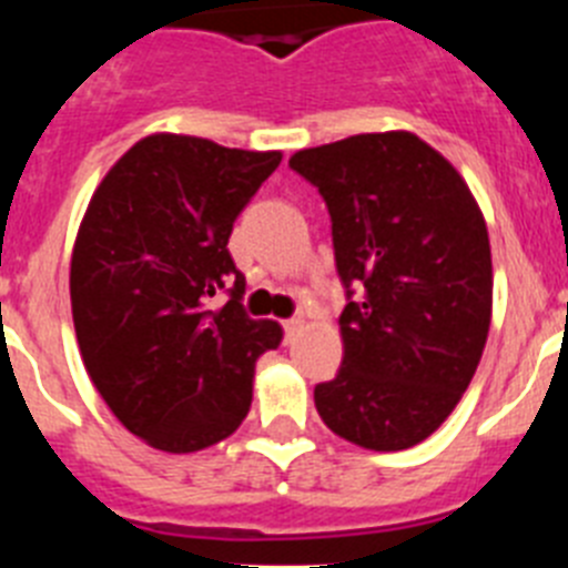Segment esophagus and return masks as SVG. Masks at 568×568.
<instances>
[{
	"label": "esophagus",
	"instance_id": "obj_1",
	"mask_svg": "<svg viewBox=\"0 0 568 568\" xmlns=\"http://www.w3.org/2000/svg\"><path fill=\"white\" fill-rule=\"evenodd\" d=\"M301 324H304V321H301L298 315H295V318H287V321H284V333H287V338H293V335L298 333Z\"/></svg>",
	"mask_w": 568,
	"mask_h": 568
}]
</instances>
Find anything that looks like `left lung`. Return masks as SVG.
I'll use <instances>...</instances> for the list:
<instances>
[{"instance_id": "8db88e82", "label": "left lung", "mask_w": 568, "mask_h": 568, "mask_svg": "<svg viewBox=\"0 0 568 568\" xmlns=\"http://www.w3.org/2000/svg\"><path fill=\"white\" fill-rule=\"evenodd\" d=\"M290 168L327 202L346 287L344 361L315 386V409L364 449H409L449 418L484 355V213L458 170L406 130L298 150Z\"/></svg>"}]
</instances>
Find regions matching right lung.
Instances as JSON below:
<instances>
[{
	"label": "right lung",
	"mask_w": 568,
	"mask_h": 568,
	"mask_svg": "<svg viewBox=\"0 0 568 568\" xmlns=\"http://www.w3.org/2000/svg\"><path fill=\"white\" fill-rule=\"evenodd\" d=\"M281 164L278 150L155 133L110 168L70 258V307L90 381L130 433L162 453L233 435L253 400L275 321L244 313L233 222ZM219 292L229 304L209 307Z\"/></svg>",
	"instance_id": "obj_1"
}]
</instances>
